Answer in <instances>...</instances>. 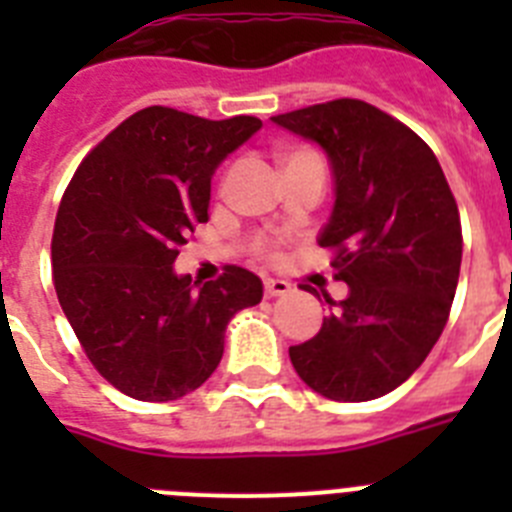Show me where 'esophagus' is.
Masks as SVG:
<instances>
[{
	"mask_svg": "<svg viewBox=\"0 0 512 512\" xmlns=\"http://www.w3.org/2000/svg\"><path fill=\"white\" fill-rule=\"evenodd\" d=\"M289 282H284V279H264V295L266 297H282L289 292Z\"/></svg>",
	"mask_w": 512,
	"mask_h": 512,
	"instance_id": "1",
	"label": "esophagus"
}]
</instances>
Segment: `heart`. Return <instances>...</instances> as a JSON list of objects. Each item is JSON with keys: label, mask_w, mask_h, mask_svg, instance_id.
Here are the masks:
<instances>
[{"label": "heart", "mask_w": 512, "mask_h": 512, "mask_svg": "<svg viewBox=\"0 0 512 512\" xmlns=\"http://www.w3.org/2000/svg\"><path fill=\"white\" fill-rule=\"evenodd\" d=\"M310 156H315V153L305 151V148H292V151L282 153V164H284V169H287V166L297 164V161H302V158H310ZM253 253H256V256H261V259H269V261H274L279 256L277 246H274L271 241H266V238H256V241H253Z\"/></svg>", "instance_id": "b5f03b06"}]
</instances>
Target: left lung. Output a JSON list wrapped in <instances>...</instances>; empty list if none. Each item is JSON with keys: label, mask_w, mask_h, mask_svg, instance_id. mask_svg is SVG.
I'll use <instances>...</instances> for the list:
<instances>
[{"label": "left lung", "mask_w": 512, "mask_h": 512, "mask_svg": "<svg viewBox=\"0 0 512 512\" xmlns=\"http://www.w3.org/2000/svg\"><path fill=\"white\" fill-rule=\"evenodd\" d=\"M271 120L328 153L336 207L318 243L333 251V277L348 284L346 300L325 295L333 312L318 336L289 346V359L328 400L387 395L423 364L449 320L464 246L449 182L418 133L361 99Z\"/></svg>", "instance_id": "left-lung-1"}]
</instances>
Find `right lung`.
Wrapping results in <instances>:
<instances>
[{
    "instance_id": "add662e5",
    "label": "right lung",
    "mask_w": 512,
    "mask_h": 512,
    "mask_svg": "<svg viewBox=\"0 0 512 512\" xmlns=\"http://www.w3.org/2000/svg\"><path fill=\"white\" fill-rule=\"evenodd\" d=\"M261 128L153 104L87 153L58 205L53 287L92 366L122 395L169 402L189 395L223 359L225 325L259 305L261 279L225 266L212 282L171 264L207 223L210 179Z\"/></svg>"
}]
</instances>
